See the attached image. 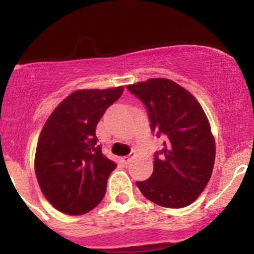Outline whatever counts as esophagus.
Segmentation results:
<instances>
[{
	"label": "esophagus",
	"instance_id": "obj_1",
	"mask_svg": "<svg viewBox=\"0 0 254 254\" xmlns=\"http://www.w3.org/2000/svg\"><path fill=\"white\" fill-rule=\"evenodd\" d=\"M135 155H136L135 151H131V153L129 154V155H127V156H124V157H123L124 161H125V162H129V161H130V159H132V157L135 156Z\"/></svg>",
	"mask_w": 254,
	"mask_h": 254
}]
</instances>
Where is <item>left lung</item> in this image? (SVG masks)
<instances>
[{"label":"left lung","mask_w":254,"mask_h":254,"mask_svg":"<svg viewBox=\"0 0 254 254\" xmlns=\"http://www.w3.org/2000/svg\"><path fill=\"white\" fill-rule=\"evenodd\" d=\"M127 88L144 104L151 132L164 139V148L154 155L151 177L136 185L157 205H190L210 179L216 153L202 106L168 78H151Z\"/></svg>","instance_id":"8db88e82"}]
</instances>
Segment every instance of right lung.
Instances as JSON below:
<instances>
[{
	"instance_id": "1",
	"label": "right lung",
	"mask_w": 254,
	"mask_h": 254,
	"mask_svg": "<svg viewBox=\"0 0 254 254\" xmlns=\"http://www.w3.org/2000/svg\"><path fill=\"white\" fill-rule=\"evenodd\" d=\"M123 89L76 90L44 125L34 159L36 176L44 196L61 212L86 214L104 198L117 165L101 151L95 127Z\"/></svg>"
}]
</instances>
